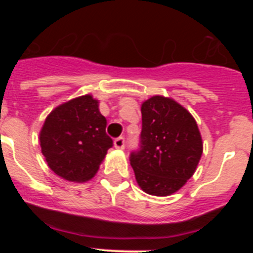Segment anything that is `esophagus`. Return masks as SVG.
I'll use <instances>...</instances> for the list:
<instances>
[{
	"label": "esophagus",
	"mask_w": 253,
	"mask_h": 253,
	"mask_svg": "<svg viewBox=\"0 0 253 253\" xmlns=\"http://www.w3.org/2000/svg\"><path fill=\"white\" fill-rule=\"evenodd\" d=\"M124 144H125V140L123 137L116 138V139L114 140V146H115V148L118 149H124Z\"/></svg>",
	"instance_id": "34e87169"
}]
</instances>
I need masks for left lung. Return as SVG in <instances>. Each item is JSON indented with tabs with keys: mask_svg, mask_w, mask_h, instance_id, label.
Segmentation results:
<instances>
[{
	"mask_svg": "<svg viewBox=\"0 0 253 253\" xmlns=\"http://www.w3.org/2000/svg\"><path fill=\"white\" fill-rule=\"evenodd\" d=\"M140 111V149L130 154L137 184L149 195H172L195 173L202 134L194 116L171 97L152 96Z\"/></svg>",
	"mask_w": 253,
	"mask_h": 253,
	"instance_id": "obj_1",
	"label": "left lung"
}]
</instances>
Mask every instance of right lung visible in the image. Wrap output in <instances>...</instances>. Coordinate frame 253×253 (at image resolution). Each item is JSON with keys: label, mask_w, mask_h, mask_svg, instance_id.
Masks as SVG:
<instances>
[{"label": "right lung", "mask_w": 253, "mask_h": 253, "mask_svg": "<svg viewBox=\"0 0 253 253\" xmlns=\"http://www.w3.org/2000/svg\"><path fill=\"white\" fill-rule=\"evenodd\" d=\"M99 104L92 95L78 96L53 109L42 126V153L49 169L64 180H91L113 147Z\"/></svg>", "instance_id": "add662e5"}]
</instances>
